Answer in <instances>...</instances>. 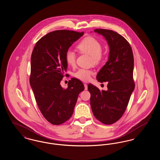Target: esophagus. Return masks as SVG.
<instances>
[{"label":"esophagus","mask_w":160,"mask_h":160,"mask_svg":"<svg viewBox=\"0 0 160 160\" xmlns=\"http://www.w3.org/2000/svg\"><path fill=\"white\" fill-rule=\"evenodd\" d=\"M84 89L87 90L88 89V85H87V84H84Z\"/></svg>","instance_id":"esophagus-1"}]
</instances>
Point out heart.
<instances>
[{
	"label": "heart",
	"mask_w": 160,
	"mask_h": 160,
	"mask_svg": "<svg viewBox=\"0 0 160 160\" xmlns=\"http://www.w3.org/2000/svg\"><path fill=\"white\" fill-rule=\"evenodd\" d=\"M77 48L82 53L88 54L91 56L92 61L94 64H98L104 59L102 52V46L98 40L93 37L83 38L77 46ZM65 60L71 66H74L76 62V54L72 50H68L65 53ZM93 72L91 69H79L74 73L77 78L87 82L90 80Z\"/></svg>",
	"instance_id": "obj_1"
}]
</instances>
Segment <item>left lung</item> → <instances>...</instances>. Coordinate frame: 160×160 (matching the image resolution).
Instances as JSON below:
<instances>
[{
    "instance_id": "1",
    "label": "left lung",
    "mask_w": 160,
    "mask_h": 160,
    "mask_svg": "<svg viewBox=\"0 0 160 160\" xmlns=\"http://www.w3.org/2000/svg\"><path fill=\"white\" fill-rule=\"evenodd\" d=\"M94 32L106 38L110 48L108 60L97 76L99 82H108V89L100 91L92 84L88 89L95 117L102 123L110 125L122 117L134 89V57L129 42L120 34L103 29Z\"/></svg>"
}]
</instances>
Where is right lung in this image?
<instances>
[{"mask_svg":"<svg viewBox=\"0 0 160 160\" xmlns=\"http://www.w3.org/2000/svg\"><path fill=\"white\" fill-rule=\"evenodd\" d=\"M83 34L69 30L51 32L38 41L32 52L30 84L41 113L53 125H61L71 117L78 96L84 89L76 78L69 81L67 89L60 84L68 67L65 53Z\"/></svg>","mask_w":160,"mask_h":160,"instance_id":"1","label":"right lung"}]
</instances>
